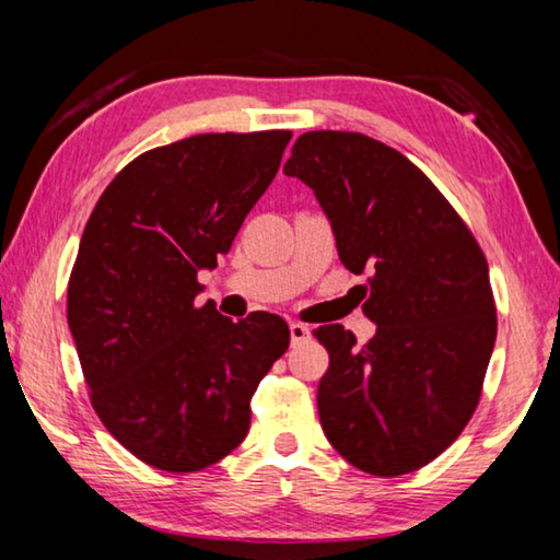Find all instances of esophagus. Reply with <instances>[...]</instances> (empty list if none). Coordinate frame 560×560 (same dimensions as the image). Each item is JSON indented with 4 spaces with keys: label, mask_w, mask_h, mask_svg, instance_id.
<instances>
[{
    "label": "esophagus",
    "mask_w": 560,
    "mask_h": 560,
    "mask_svg": "<svg viewBox=\"0 0 560 560\" xmlns=\"http://www.w3.org/2000/svg\"><path fill=\"white\" fill-rule=\"evenodd\" d=\"M289 330H291V343H303V340L311 338V328L303 324H296V320H291Z\"/></svg>",
    "instance_id": "34e87169"
}]
</instances>
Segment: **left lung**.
Listing matches in <instances>:
<instances>
[{
	"label": "left lung",
	"mask_w": 560,
	"mask_h": 560,
	"mask_svg": "<svg viewBox=\"0 0 560 560\" xmlns=\"http://www.w3.org/2000/svg\"><path fill=\"white\" fill-rule=\"evenodd\" d=\"M314 189L338 257L368 273L365 346L340 324L314 330L328 350L318 417L340 457L375 477L430 464L477 410L497 340L489 264L432 179L395 148L311 130L283 165Z\"/></svg>",
	"instance_id": "obj_1"
}]
</instances>
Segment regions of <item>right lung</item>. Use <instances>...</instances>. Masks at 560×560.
Masks as SVG:
<instances>
[{
  "label": "right lung",
  "instance_id": "obj_1",
  "mask_svg": "<svg viewBox=\"0 0 560 560\" xmlns=\"http://www.w3.org/2000/svg\"><path fill=\"white\" fill-rule=\"evenodd\" d=\"M291 130L202 132L138 155L103 189L81 236L66 316L91 405L130 454L200 471L249 432L252 397L289 348L267 311L195 306L197 273L230 252Z\"/></svg>",
  "mask_w": 560,
  "mask_h": 560
}]
</instances>
